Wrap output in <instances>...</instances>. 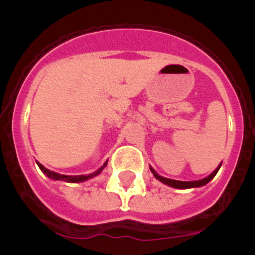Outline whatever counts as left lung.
<instances>
[{"label": "left lung", "mask_w": 255, "mask_h": 255, "mask_svg": "<svg viewBox=\"0 0 255 255\" xmlns=\"http://www.w3.org/2000/svg\"><path fill=\"white\" fill-rule=\"evenodd\" d=\"M220 170V167L216 168L213 172L209 175V176H207L206 179L203 180H198V181H177V180H171V179H166V177H162L159 176L158 173L155 172L153 168H150V171L153 172V175H154V177L157 180H159L161 182H163V184H166V185L168 186H172V188H176V189H190V188H199V186H203L206 185L207 182L211 181L213 177L216 176V173H217V171Z\"/></svg>", "instance_id": "obj_1"}]
</instances>
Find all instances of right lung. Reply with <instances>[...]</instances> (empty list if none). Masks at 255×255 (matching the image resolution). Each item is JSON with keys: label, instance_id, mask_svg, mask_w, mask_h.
Masks as SVG:
<instances>
[{"label": "right lung", "instance_id": "1", "mask_svg": "<svg viewBox=\"0 0 255 255\" xmlns=\"http://www.w3.org/2000/svg\"><path fill=\"white\" fill-rule=\"evenodd\" d=\"M106 164L107 163L103 164L102 167H101L98 171H96V172L89 173V175H80V176H66V175H60V173H56V172H53V171H49L48 168L44 167L43 164L38 163V166H39L40 170L46 173L47 176L51 177V179H53V180H61V181H67V182H82V181H85V180H88V179H91V177H94V176H97V175H100V173L103 171V168L106 167Z\"/></svg>", "mask_w": 255, "mask_h": 255}]
</instances>
